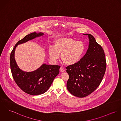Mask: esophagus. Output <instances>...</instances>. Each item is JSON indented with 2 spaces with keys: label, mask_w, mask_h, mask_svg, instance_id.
Wrapping results in <instances>:
<instances>
[{
  "label": "esophagus",
  "mask_w": 121,
  "mask_h": 121,
  "mask_svg": "<svg viewBox=\"0 0 121 121\" xmlns=\"http://www.w3.org/2000/svg\"><path fill=\"white\" fill-rule=\"evenodd\" d=\"M60 70L61 72H64L65 70V69H64L62 67H60Z\"/></svg>",
  "instance_id": "34e87169"
}]
</instances>
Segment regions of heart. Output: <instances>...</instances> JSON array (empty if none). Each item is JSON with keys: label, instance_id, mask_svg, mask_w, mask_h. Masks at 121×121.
<instances>
[{"label": "heart", "instance_id": "1", "mask_svg": "<svg viewBox=\"0 0 121 121\" xmlns=\"http://www.w3.org/2000/svg\"><path fill=\"white\" fill-rule=\"evenodd\" d=\"M85 51V45L80 41L70 37H61L55 41L54 47H50L48 54L50 58L56 60L61 54V59L66 65L76 64L81 58Z\"/></svg>", "mask_w": 121, "mask_h": 121}]
</instances>
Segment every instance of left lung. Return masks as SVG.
<instances>
[{
  "mask_svg": "<svg viewBox=\"0 0 121 121\" xmlns=\"http://www.w3.org/2000/svg\"><path fill=\"white\" fill-rule=\"evenodd\" d=\"M88 48L85 55L75 64L66 67L69 75L66 87L73 95L84 98L93 92L105 74L106 62L104 51L91 34Z\"/></svg>",
  "mask_w": 121,
  "mask_h": 121,
  "instance_id": "1",
  "label": "left lung"
}]
</instances>
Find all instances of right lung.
<instances>
[{"mask_svg":"<svg viewBox=\"0 0 121 121\" xmlns=\"http://www.w3.org/2000/svg\"><path fill=\"white\" fill-rule=\"evenodd\" d=\"M44 35L42 32H34L27 35L15 45L10 57L11 73L15 82L24 92L31 95H38L46 92L59 73L60 66L43 64L34 71L25 72L17 65L15 59V52L18 45L25 43Z\"/></svg>","mask_w":121,"mask_h":121,"instance_id":"1","label":"right lung"}]
</instances>
